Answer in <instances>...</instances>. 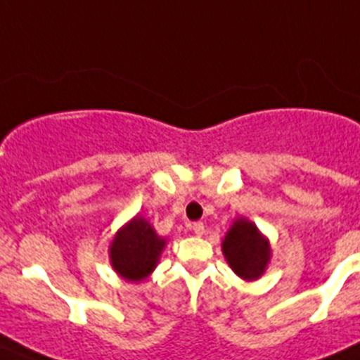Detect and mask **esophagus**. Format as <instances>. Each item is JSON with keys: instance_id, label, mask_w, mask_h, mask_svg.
I'll use <instances>...</instances> for the list:
<instances>
[{"instance_id": "34e87169", "label": "esophagus", "mask_w": 360, "mask_h": 360, "mask_svg": "<svg viewBox=\"0 0 360 360\" xmlns=\"http://www.w3.org/2000/svg\"><path fill=\"white\" fill-rule=\"evenodd\" d=\"M192 231L195 233L197 236L204 235V224H202V222H193V226H192Z\"/></svg>"}]
</instances>
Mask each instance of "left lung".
Segmentation results:
<instances>
[{
    "label": "left lung",
    "mask_w": 360,
    "mask_h": 360,
    "mask_svg": "<svg viewBox=\"0 0 360 360\" xmlns=\"http://www.w3.org/2000/svg\"><path fill=\"white\" fill-rule=\"evenodd\" d=\"M229 267L244 280H258L271 260L269 240L248 219H236L222 242Z\"/></svg>",
    "instance_id": "8db88e82"
}]
</instances>
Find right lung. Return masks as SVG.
Listing matches in <instances>:
<instances>
[{
  "label": "right lung",
  "mask_w": 360,
  "mask_h": 360,
  "mask_svg": "<svg viewBox=\"0 0 360 360\" xmlns=\"http://www.w3.org/2000/svg\"><path fill=\"white\" fill-rule=\"evenodd\" d=\"M167 240L141 217L118 229L109 248V258L116 273L124 280L141 281L156 269Z\"/></svg>",
  "instance_id": "1"
}]
</instances>
